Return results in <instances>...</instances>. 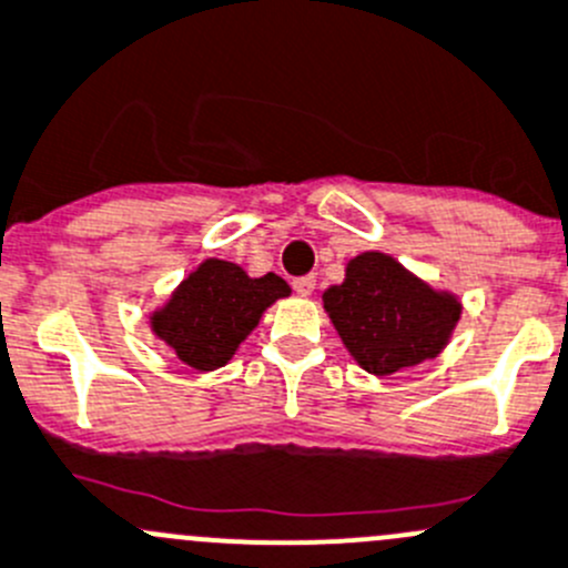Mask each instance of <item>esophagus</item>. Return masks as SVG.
<instances>
[{"label":"esophagus","instance_id":"34e87169","mask_svg":"<svg viewBox=\"0 0 568 568\" xmlns=\"http://www.w3.org/2000/svg\"><path fill=\"white\" fill-rule=\"evenodd\" d=\"M293 290L298 295H304V298H306V295H312V293H315V275H301V278H295Z\"/></svg>","mask_w":568,"mask_h":568}]
</instances>
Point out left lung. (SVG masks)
I'll use <instances>...</instances> for the list:
<instances>
[{
	"label": "left lung",
	"mask_w": 568,
	"mask_h": 568,
	"mask_svg": "<svg viewBox=\"0 0 568 568\" xmlns=\"http://www.w3.org/2000/svg\"><path fill=\"white\" fill-rule=\"evenodd\" d=\"M323 310L351 356L376 376L437 356L460 321L455 295L437 293L376 251L351 258L343 284L323 293Z\"/></svg>",
	"instance_id": "8db88e82"
}]
</instances>
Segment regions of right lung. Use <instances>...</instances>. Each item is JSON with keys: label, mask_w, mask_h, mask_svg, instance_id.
<instances>
[{"label": "right lung", "mask_w": 568, "mask_h": 568, "mask_svg": "<svg viewBox=\"0 0 568 568\" xmlns=\"http://www.w3.org/2000/svg\"><path fill=\"white\" fill-rule=\"evenodd\" d=\"M290 295L275 273L251 278L240 264L206 258L153 312L150 326L194 371L223 368L270 304Z\"/></svg>", "instance_id": "add662e5"}]
</instances>
